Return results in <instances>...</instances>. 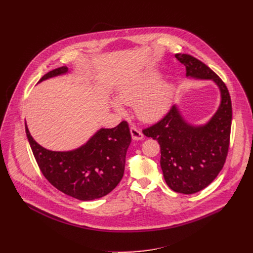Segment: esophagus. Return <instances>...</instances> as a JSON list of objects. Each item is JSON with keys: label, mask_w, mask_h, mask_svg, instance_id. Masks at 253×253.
I'll return each instance as SVG.
<instances>
[{"label": "esophagus", "mask_w": 253, "mask_h": 253, "mask_svg": "<svg viewBox=\"0 0 253 253\" xmlns=\"http://www.w3.org/2000/svg\"><path fill=\"white\" fill-rule=\"evenodd\" d=\"M130 132H131V136L134 140H141L143 138V134L142 132L140 131L139 128H137L136 126H131L130 127Z\"/></svg>", "instance_id": "1"}]
</instances>
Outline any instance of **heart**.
I'll return each instance as SVG.
<instances>
[{
    "label": "heart",
    "mask_w": 253,
    "mask_h": 253,
    "mask_svg": "<svg viewBox=\"0 0 253 253\" xmlns=\"http://www.w3.org/2000/svg\"><path fill=\"white\" fill-rule=\"evenodd\" d=\"M161 74L149 70L129 79L118 90V99L125 104H134L136 115L143 121H155L169 110L173 98L174 87L167 82H160ZM120 114L125 109L119 101L113 102Z\"/></svg>",
    "instance_id": "b5f03b06"
}]
</instances>
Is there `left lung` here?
<instances>
[{"instance_id":"obj_1","label":"left lung","mask_w":253,"mask_h":253,"mask_svg":"<svg viewBox=\"0 0 253 253\" xmlns=\"http://www.w3.org/2000/svg\"><path fill=\"white\" fill-rule=\"evenodd\" d=\"M187 77L212 80L220 90L219 108L203 126H193L181 117L177 106L142 133L158 140L161 148L160 164L168 187L176 193L195 194L205 189L218 175L228 156L232 101L222 80L210 68L189 54L177 53Z\"/></svg>"}]
</instances>
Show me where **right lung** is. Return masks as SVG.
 <instances>
[{"label": "right lung", "instance_id": "add662e5", "mask_svg": "<svg viewBox=\"0 0 253 253\" xmlns=\"http://www.w3.org/2000/svg\"><path fill=\"white\" fill-rule=\"evenodd\" d=\"M68 72L66 66L50 71L39 82ZM25 132L40 170L60 192L82 201L111 193L121 181L131 134L128 123L100 129L84 145L70 152H52L36 142L25 123Z\"/></svg>", "mask_w": 253, "mask_h": 253}]
</instances>
